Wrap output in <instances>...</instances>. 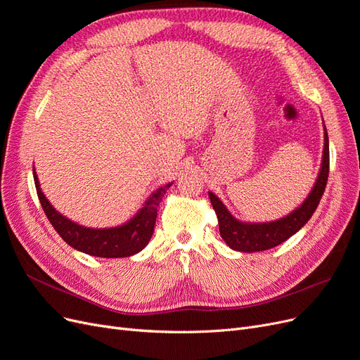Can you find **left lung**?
<instances>
[{"label": "left lung", "instance_id": "obj_1", "mask_svg": "<svg viewBox=\"0 0 360 360\" xmlns=\"http://www.w3.org/2000/svg\"><path fill=\"white\" fill-rule=\"evenodd\" d=\"M329 177V136L324 127V147L321 158V168L315 180L314 186L296 210L287 216L271 222H243L234 217L225 204L216 197L213 192H209V198L219 222V233L225 243L238 252H259V250L271 249L287 238L296 234L300 228L307 224L323 197L326 183Z\"/></svg>", "mask_w": 360, "mask_h": 360}]
</instances>
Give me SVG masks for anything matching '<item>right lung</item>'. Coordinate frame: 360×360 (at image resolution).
Instances as JSON below:
<instances>
[{
  "label": "right lung",
  "instance_id": "obj_1",
  "mask_svg": "<svg viewBox=\"0 0 360 360\" xmlns=\"http://www.w3.org/2000/svg\"><path fill=\"white\" fill-rule=\"evenodd\" d=\"M32 176H34L36 189L43 210H45L49 222L56 228L63 240L79 252L101 258L132 257L148 245L155 231L158 207L163 195L172 184V181L167 183L165 186H160L155 192H151L143 207L127 222L111 228H91L76 224L61 214L41 192L34 167H32Z\"/></svg>",
  "mask_w": 360,
  "mask_h": 360
}]
</instances>
